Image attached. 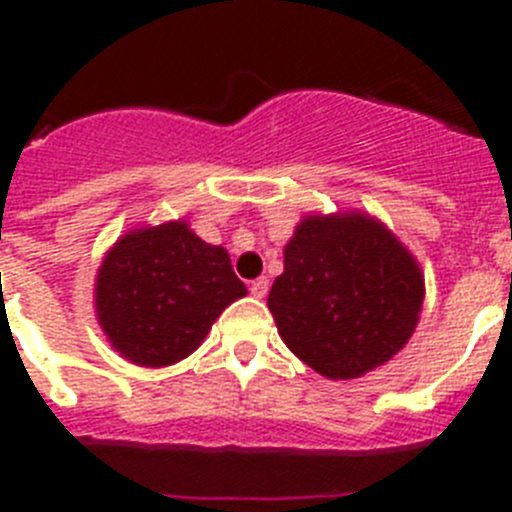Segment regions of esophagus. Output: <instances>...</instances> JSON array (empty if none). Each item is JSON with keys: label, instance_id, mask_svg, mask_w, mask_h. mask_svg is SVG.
<instances>
[{"label": "esophagus", "instance_id": "34e87169", "mask_svg": "<svg viewBox=\"0 0 512 512\" xmlns=\"http://www.w3.org/2000/svg\"><path fill=\"white\" fill-rule=\"evenodd\" d=\"M266 292H269V279L261 277V279H253L251 282V295L253 297H266Z\"/></svg>", "mask_w": 512, "mask_h": 512}]
</instances>
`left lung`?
Instances as JSON below:
<instances>
[{
    "label": "left lung",
    "mask_w": 512,
    "mask_h": 512,
    "mask_svg": "<svg viewBox=\"0 0 512 512\" xmlns=\"http://www.w3.org/2000/svg\"><path fill=\"white\" fill-rule=\"evenodd\" d=\"M423 277L402 243L372 217H305L269 292L279 336L328 379L372 372L413 336Z\"/></svg>",
    "instance_id": "left-lung-1"
}]
</instances>
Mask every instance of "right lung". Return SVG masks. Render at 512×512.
Returning <instances> with one entry per match:
<instances>
[{"label":"right lung","instance_id":"right-lung-1","mask_svg":"<svg viewBox=\"0 0 512 512\" xmlns=\"http://www.w3.org/2000/svg\"><path fill=\"white\" fill-rule=\"evenodd\" d=\"M246 295L225 248L187 223L122 235L97 277L99 325L138 366H169L205 341L217 315Z\"/></svg>","mask_w":512,"mask_h":512}]
</instances>
